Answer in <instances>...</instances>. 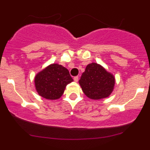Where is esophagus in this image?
<instances>
[{
    "label": "esophagus",
    "instance_id": "34e87169",
    "mask_svg": "<svg viewBox=\"0 0 150 150\" xmlns=\"http://www.w3.org/2000/svg\"><path fill=\"white\" fill-rule=\"evenodd\" d=\"M78 80H79V77L78 76L74 77V81H75V82H77Z\"/></svg>",
    "mask_w": 150,
    "mask_h": 150
}]
</instances>
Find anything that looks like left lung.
I'll return each instance as SVG.
<instances>
[{"mask_svg":"<svg viewBox=\"0 0 150 150\" xmlns=\"http://www.w3.org/2000/svg\"><path fill=\"white\" fill-rule=\"evenodd\" d=\"M115 82L114 76L96 63L86 66L79 80L84 94L94 100L109 96L114 88Z\"/></svg>","mask_w":150,"mask_h":150,"instance_id":"left-lung-1","label":"left lung"}]
</instances>
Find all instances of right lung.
<instances>
[{
    "label": "right lung",
    "mask_w": 150,
    "mask_h": 150,
    "mask_svg": "<svg viewBox=\"0 0 150 150\" xmlns=\"http://www.w3.org/2000/svg\"><path fill=\"white\" fill-rule=\"evenodd\" d=\"M73 80L69 71L59 64H52L35 77V88L40 96L50 100L59 98L66 85Z\"/></svg>",
    "instance_id": "right-lung-1"
}]
</instances>
